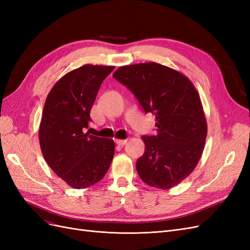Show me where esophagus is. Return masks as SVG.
Segmentation results:
<instances>
[{"label": "esophagus", "instance_id": "1", "mask_svg": "<svg viewBox=\"0 0 250 250\" xmlns=\"http://www.w3.org/2000/svg\"><path fill=\"white\" fill-rule=\"evenodd\" d=\"M127 143V140H116V144H118L119 146H124Z\"/></svg>", "mask_w": 250, "mask_h": 250}]
</instances>
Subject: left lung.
I'll use <instances>...</instances> for the list:
<instances>
[{
	"instance_id": "8db88e82",
	"label": "left lung",
	"mask_w": 250,
	"mask_h": 250,
	"mask_svg": "<svg viewBox=\"0 0 250 250\" xmlns=\"http://www.w3.org/2000/svg\"><path fill=\"white\" fill-rule=\"evenodd\" d=\"M113 78L156 119L155 135H143L145 152L137 171L158 188L179 184L199 162L207 139V121L197 90L183 74L155 62L121 66Z\"/></svg>"
}]
</instances>
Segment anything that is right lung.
<instances>
[{
  "label": "right lung",
  "mask_w": 250,
  "mask_h": 250,
  "mask_svg": "<svg viewBox=\"0 0 250 250\" xmlns=\"http://www.w3.org/2000/svg\"><path fill=\"white\" fill-rule=\"evenodd\" d=\"M113 66L86 64L59 79L44 102L40 143L44 160L74 188H85L108 171L115 143L90 135L89 113L104 79Z\"/></svg>",
  "instance_id": "add662e5"
}]
</instances>
